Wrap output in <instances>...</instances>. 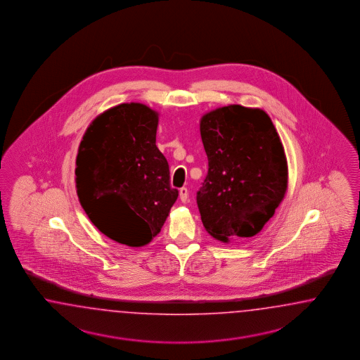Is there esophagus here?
Segmentation results:
<instances>
[{"instance_id":"34e87169","label":"esophagus","mask_w":360,"mask_h":360,"mask_svg":"<svg viewBox=\"0 0 360 360\" xmlns=\"http://www.w3.org/2000/svg\"><path fill=\"white\" fill-rule=\"evenodd\" d=\"M179 198H181V200L186 203L187 200H188V190H187V187H182L181 190H179Z\"/></svg>"}]
</instances>
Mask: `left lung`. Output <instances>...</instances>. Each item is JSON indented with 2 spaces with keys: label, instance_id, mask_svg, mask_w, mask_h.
Masks as SVG:
<instances>
[{
  "label": "left lung",
  "instance_id": "1",
  "mask_svg": "<svg viewBox=\"0 0 360 360\" xmlns=\"http://www.w3.org/2000/svg\"><path fill=\"white\" fill-rule=\"evenodd\" d=\"M200 136L208 172L196 203L205 229L224 243L255 236L288 187L286 157L271 117L262 109L223 107L202 117Z\"/></svg>",
  "mask_w": 360,
  "mask_h": 360
}]
</instances>
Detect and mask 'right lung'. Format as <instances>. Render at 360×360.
Wrapping results in <instances>:
<instances>
[{
    "mask_svg": "<svg viewBox=\"0 0 360 360\" xmlns=\"http://www.w3.org/2000/svg\"><path fill=\"white\" fill-rule=\"evenodd\" d=\"M158 115L129 103L101 113L80 142L77 193L89 220L109 239L141 247L161 231L178 190L155 145Z\"/></svg>",
    "mask_w": 360,
    "mask_h": 360,
    "instance_id": "add662e5",
    "label": "right lung"
}]
</instances>
